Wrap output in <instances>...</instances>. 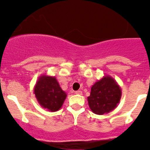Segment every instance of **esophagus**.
Here are the masks:
<instances>
[{
    "mask_svg": "<svg viewBox=\"0 0 150 150\" xmlns=\"http://www.w3.org/2000/svg\"><path fill=\"white\" fill-rule=\"evenodd\" d=\"M75 93L77 94V95H81L82 92L81 90H78V91H75Z\"/></svg>",
    "mask_w": 150,
    "mask_h": 150,
    "instance_id": "1",
    "label": "esophagus"
}]
</instances>
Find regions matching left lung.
<instances>
[{
    "instance_id": "1",
    "label": "left lung",
    "mask_w": 150,
    "mask_h": 150,
    "mask_svg": "<svg viewBox=\"0 0 150 150\" xmlns=\"http://www.w3.org/2000/svg\"><path fill=\"white\" fill-rule=\"evenodd\" d=\"M121 96L122 91L117 82L111 76L105 75L92 86L87 101L94 114L102 115L114 110Z\"/></svg>"
}]
</instances>
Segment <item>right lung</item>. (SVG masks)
<instances>
[{"instance_id":"obj_1","label":"right lung","mask_w":150,"mask_h":150,"mask_svg":"<svg viewBox=\"0 0 150 150\" xmlns=\"http://www.w3.org/2000/svg\"><path fill=\"white\" fill-rule=\"evenodd\" d=\"M33 93L40 106L51 112L60 110L67 96L57 78L45 75L39 77Z\"/></svg>"}]
</instances>
